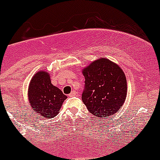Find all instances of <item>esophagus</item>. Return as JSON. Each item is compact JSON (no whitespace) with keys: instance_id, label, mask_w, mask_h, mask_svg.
Masks as SVG:
<instances>
[{"instance_id":"34e87169","label":"esophagus","mask_w":160,"mask_h":160,"mask_svg":"<svg viewBox=\"0 0 160 160\" xmlns=\"http://www.w3.org/2000/svg\"><path fill=\"white\" fill-rule=\"evenodd\" d=\"M78 93L75 90H73V91L71 92L70 94H69V97H74V96H76V95H78Z\"/></svg>"}]
</instances>
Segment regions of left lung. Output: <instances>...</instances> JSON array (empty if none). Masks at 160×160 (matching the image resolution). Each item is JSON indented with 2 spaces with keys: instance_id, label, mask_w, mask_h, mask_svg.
Masks as SVG:
<instances>
[{
  "instance_id": "left-lung-1",
  "label": "left lung",
  "mask_w": 160,
  "mask_h": 160,
  "mask_svg": "<svg viewBox=\"0 0 160 160\" xmlns=\"http://www.w3.org/2000/svg\"><path fill=\"white\" fill-rule=\"evenodd\" d=\"M85 89L82 94L88 110L107 118L118 112L127 96V81L117 64L101 58L83 69Z\"/></svg>"
}]
</instances>
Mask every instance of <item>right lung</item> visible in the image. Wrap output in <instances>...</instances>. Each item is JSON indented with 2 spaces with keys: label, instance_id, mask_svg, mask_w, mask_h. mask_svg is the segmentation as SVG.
Returning <instances> with one entry per match:
<instances>
[{
  "label": "right lung",
  "instance_id": "right-lung-1",
  "mask_svg": "<svg viewBox=\"0 0 160 160\" xmlns=\"http://www.w3.org/2000/svg\"><path fill=\"white\" fill-rule=\"evenodd\" d=\"M28 99L31 107L36 114L45 118H53L58 115L67 96L51 84L48 72L40 70L31 80Z\"/></svg>",
  "mask_w": 160,
  "mask_h": 160
}]
</instances>
